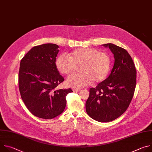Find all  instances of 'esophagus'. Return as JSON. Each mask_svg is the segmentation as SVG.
I'll return each mask as SVG.
<instances>
[{
    "instance_id": "esophagus-1",
    "label": "esophagus",
    "mask_w": 152,
    "mask_h": 152,
    "mask_svg": "<svg viewBox=\"0 0 152 152\" xmlns=\"http://www.w3.org/2000/svg\"><path fill=\"white\" fill-rule=\"evenodd\" d=\"M72 90H73V91H76V92L77 91H80L81 90L80 89H77V88H73Z\"/></svg>"
}]
</instances>
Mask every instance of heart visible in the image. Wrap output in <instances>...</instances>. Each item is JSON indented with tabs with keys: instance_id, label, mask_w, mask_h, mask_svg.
Listing matches in <instances>:
<instances>
[{
	"instance_id": "obj_1",
	"label": "heart",
	"mask_w": 152,
	"mask_h": 152,
	"mask_svg": "<svg viewBox=\"0 0 152 152\" xmlns=\"http://www.w3.org/2000/svg\"><path fill=\"white\" fill-rule=\"evenodd\" d=\"M58 72L64 75H70L79 67L80 73L70 76L67 83L75 88H80L91 80L100 82L105 79L110 72L111 58L104 52L95 48H79L73 50L69 58L61 55L55 62Z\"/></svg>"
}]
</instances>
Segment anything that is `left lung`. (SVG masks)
Returning <instances> with one entry per match:
<instances>
[{"label":"left lung","instance_id":"left-lung-1","mask_svg":"<svg viewBox=\"0 0 152 152\" xmlns=\"http://www.w3.org/2000/svg\"><path fill=\"white\" fill-rule=\"evenodd\" d=\"M102 46L110 48L114 54V65L108 77L96 88H90L85 107L93 119L109 122L121 115L131 103L135 90L137 71L127 50L112 43Z\"/></svg>","mask_w":152,"mask_h":152}]
</instances>
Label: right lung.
<instances>
[{"label": "right lung", "mask_w": 152, "mask_h": 152, "mask_svg": "<svg viewBox=\"0 0 152 152\" xmlns=\"http://www.w3.org/2000/svg\"><path fill=\"white\" fill-rule=\"evenodd\" d=\"M59 46L55 44L36 46L21 60L18 73L19 91L28 110L35 116L52 119L60 115L66 106L71 88L57 90L64 79L55 65Z\"/></svg>", "instance_id": "add662e5"}]
</instances>
